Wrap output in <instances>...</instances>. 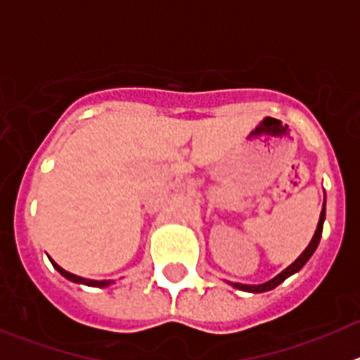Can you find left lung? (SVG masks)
Masks as SVG:
<instances>
[{
	"instance_id": "1",
	"label": "left lung",
	"mask_w": 360,
	"mask_h": 360,
	"mask_svg": "<svg viewBox=\"0 0 360 360\" xmlns=\"http://www.w3.org/2000/svg\"><path fill=\"white\" fill-rule=\"evenodd\" d=\"M324 218H326V198H324V203H323V211H321V216H319V224H317V229H316V234H314V238H311V241L308 243L307 249L303 250V254L295 259L294 263H292L290 266H287V269L283 270L281 274L276 276L274 279H270V281L266 283H262V285H241V283H231L232 287L238 288V290H245V292H252V294H259V292H269L272 290V288H276L278 285H281L283 281L287 278H290L292 274H295V272H299V270L303 269L304 263L308 262L311 257V254L316 252L317 245H319L321 241V234H323V224H324Z\"/></svg>"
}]
</instances>
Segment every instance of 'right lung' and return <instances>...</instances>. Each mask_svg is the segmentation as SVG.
<instances>
[{
  "mask_svg": "<svg viewBox=\"0 0 360 360\" xmlns=\"http://www.w3.org/2000/svg\"><path fill=\"white\" fill-rule=\"evenodd\" d=\"M50 262H52L53 269H56L59 274L65 276L66 279H70V281H73V283H81V285H88V287H108L110 283H113V281H97V279H88V278H82V276H75V274H72V272H68V270L61 269V266L57 265L53 259H50Z\"/></svg>",
  "mask_w": 360,
  "mask_h": 360,
  "instance_id": "1",
  "label": "right lung"
}]
</instances>
